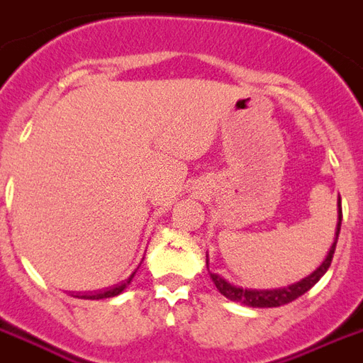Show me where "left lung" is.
<instances>
[{
  "instance_id": "left-lung-1",
  "label": "left lung",
  "mask_w": 363,
  "mask_h": 363,
  "mask_svg": "<svg viewBox=\"0 0 363 363\" xmlns=\"http://www.w3.org/2000/svg\"><path fill=\"white\" fill-rule=\"evenodd\" d=\"M341 201H339V225H337V236L335 242L329 249L328 257H325V261L320 264V267L311 274V276H306L304 280L297 281V284H293L289 287H281V289H264V291H257V289H242V287H236L228 284L225 278H220L218 274H211L213 281H215V286L217 289L226 298H230V301H236V303L247 304V306H253V308H274V306H281V304H287L298 298L301 295L308 291L314 284H318V280L322 278L323 274L328 272V268L331 267V261H333V253H335L337 247V240H339V232H341Z\"/></svg>"
}]
</instances>
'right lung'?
I'll return each instance as SVG.
<instances>
[{
  "label": "right lung",
  "mask_w": 363,
  "mask_h": 363,
  "mask_svg": "<svg viewBox=\"0 0 363 363\" xmlns=\"http://www.w3.org/2000/svg\"><path fill=\"white\" fill-rule=\"evenodd\" d=\"M133 276H135V272H133L131 276H129V278H127V280L123 281V284H120V286L112 287V289H106V291H101V293H89V295H83V298H93V301H99V298L116 297V295H120V293L123 291V289H125V287L129 286V284H131Z\"/></svg>",
  "instance_id": "obj_1"
}]
</instances>
